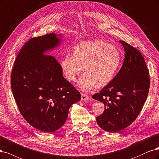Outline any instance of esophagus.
I'll list each match as a JSON object with an SVG mask.
<instances>
[{
    "label": "esophagus",
    "mask_w": 159,
    "mask_h": 159,
    "mask_svg": "<svg viewBox=\"0 0 159 159\" xmlns=\"http://www.w3.org/2000/svg\"><path fill=\"white\" fill-rule=\"evenodd\" d=\"M89 98V96L84 94H81V100L82 101H85L86 100H88Z\"/></svg>",
    "instance_id": "34e87169"
}]
</instances>
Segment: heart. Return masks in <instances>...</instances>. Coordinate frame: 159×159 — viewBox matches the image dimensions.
I'll use <instances>...</instances> for the list:
<instances>
[{"mask_svg": "<svg viewBox=\"0 0 159 159\" xmlns=\"http://www.w3.org/2000/svg\"><path fill=\"white\" fill-rule=\"evenodd\" d=\"M121 61V54L115 45L102 40L83 42L76 45L73 55L66 54L61 68L66 79L75 82L83 68V75L77 85L84 91L102 88L114 79Z\"/></svg>", "mask_w": 159, "mask_h": 159, "instance_id": "b5f03b06", "label": "heart"}]
</instances>
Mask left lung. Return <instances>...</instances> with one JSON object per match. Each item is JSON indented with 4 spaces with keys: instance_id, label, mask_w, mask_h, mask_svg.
<instances>
[{
    "instance_id": "obj_1",
    "label": "left lung",
    "mask_w": 159,
    "mask_h": 159,
    "mask_svg": "<svg viewBox=\"0 0 159 159\" xmlns=\"http://www.w3.org/2000/svg\"><path fill=\"white\" fill-rule=\"evenodd\" d=\"M125 59L111 83L93 98L104 104V111L96 117L97 124L107 132H118L137 118L147 100L150 87L149 72L139 51L124 41Z\"/></svg>"
}]
</instances>
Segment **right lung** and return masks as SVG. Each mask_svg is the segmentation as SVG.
<instances>
[{
  "label": "right lung",
  "instance_id": "right-lung-1",
  "mask_svg": "<svg viewBox=\"0 0 159 159\" xmlns=\"http://www.w3.org/2000/svg\"><path fill=\"white\" fill-rule=\"evenodd\" d=\"M61 36V35H59ZM54 33L29 39L20 51L11 73V88L19 111L37 129L52 133L62 127L79 92L63 76L53 56L45 55L60 43Z\"/></svg>",
  "mask_w": 159,
  "mask_h": 159
}]
</instances>
